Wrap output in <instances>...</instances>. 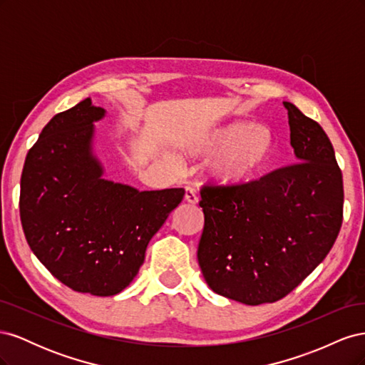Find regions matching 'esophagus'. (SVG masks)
<instances>
[{"mask_svg":"<svg viewBox=\"0 0 365 365\" xmlns=\"http://www.w3.org/2000/svg\"><path fill=\"white\" fill-rule=\"evenodd\" d=\"M184 201L192 204V205H196L197 201H200V197H197V195H196V192L193 189H190V187H187L185 193H184Z\"/></svg>","mask_w":365,"mask_h":365,"instance_id":"obj_1","label":"esophagus"}]
</instances>
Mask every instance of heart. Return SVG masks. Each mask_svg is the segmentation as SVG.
Returning <instances> with one entry per match:
<instances>
[{
    "label": "heart",
    "mask_w": 365,
    "mask_h": 365,
    "mask_svg": "<svg viewBox=\"0 0 365 365\" xmlns=\"http://www.w3.org/2000/svg\"><path fill=\"white\" fill-rule=\"evenodd\" d=\"M274 132L267 125L231 123L196 138L187 148L190 155L215 157L207 163V178L219 187L250 182L272 157Z\"/></svg>",
    "instance_id": "obj_1"
}]
</instances>
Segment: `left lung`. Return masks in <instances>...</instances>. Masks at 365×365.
I'll return each mask as SVG.
<instances>
[{
  "label": "left lung",
  "instance_id": "left-lung-1",
  "mask_svg": "<svg viewBox=\"0 0 365 365\" xmlns=\"http://www.w3.org/2000/svg\"><path fill=\"white\" fill-rule=\"evenodd\" d=\"M295 163L239 187L201 190L197 262L216 294L248 306L295 289L334 247L342 224V173L317 121L289 102Z\"/></svg>",
  "mask_w": 365,
  "mask_h": 365
}]
</instances>
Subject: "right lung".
Returning a JSON list of instances; mask_svg holds the SVG:
<instances>
[{
    "mask_svg": "<svg viewBox=\"0 0 365 365\" xmlns=\"http://www.w3.org/2000/svg\"><path fill=\"white\" fill-rule=\"evenodd\" d=\"M103 117L88 97L48 121L27 153L19 215L30 250L54 277L109 297L134 280L184 189L140 192L105 180L93 153L94 121Z\"/></svg>",
    "mask_w": 365,
    "mask_h": 365,
    "instance_id": "1",
    "label": "right lung"
}]
</instances>
